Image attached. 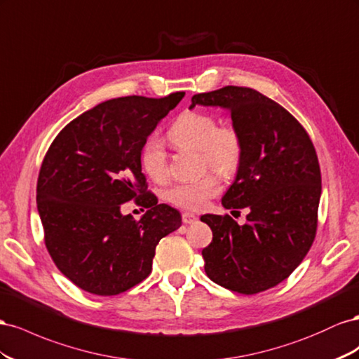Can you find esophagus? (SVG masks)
Masks as SVG:
<instances>
[{
    "instance_id": "esophagus-1",
    "label": "esophagus",
    "mask_w": 359,
    "mask_h": 359,
    "mask_svg": "<svg viewBox=\"0 0 359 359\" xmlns=\"http://www.w3.org/2000/svg\"><path fill=\"white\" fill-rule=\"evenodd\" d=\"M182 221L183 224H194L197 221V217L194 213H189V212H185L182 215Z\"/></svg>"
}]
</instances>
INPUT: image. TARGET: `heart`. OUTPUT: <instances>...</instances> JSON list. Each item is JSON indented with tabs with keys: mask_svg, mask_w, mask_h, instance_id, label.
Masks as SVG:
<instances>
[{
	"mask_svg": "<svg viewBox=\"0 0 359 359\" xmlns=\"http://www.w3.org/2000/svg\"><path fill=\"white\" fill-rule=\"evenodd\" d=\"M168 140L179 149L198 151L204 165L222 176H231L242 159L243 142L241 132L230 125L219 126L218 118L209 112H182L168 129ZM140 163L151 180H165L168 172L167 151L161 138L151 135L142 142ZM219 191L221 182L218 176L208 172L197 180L176 183L165 192V197L174 206L198 212L206 208L209 200L218 196Z\"/></svg>",
	"mask_w": 359,
	"mask_h": 359,
	"instance_id": "heart-1",
	"label": "heart"
}]
</instances>
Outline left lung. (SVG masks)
<instances>
[{
    "mask_svg": "<svg viewBox=\"0 0 359 359\" xmlns=\"http://www.w3.org/2000/svg\"><path fill=\"white\" fill-rule=\"evenodd\" d=\"M196 105L230 109L243 150L222 206L250 210L243 225L227 213L203 215L213 234L201 251L204 271L242 294L275 287L316 238L322 176L313 141L287 109L254 88L227 86L194 95L191 108Z\"/></svg>",
    "mask_w": 359,
    "mask_h": 359,
    "instance_id": "8db88e82",
    "label": "left lung"
}]
</instances>
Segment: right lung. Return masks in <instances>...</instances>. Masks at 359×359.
I'll use <instances>...</instances> for the list:
<instances>
[{
    "mask_svg": "<svg viewBox=\"0 0 359 359\" xmlns=\"http://www.w3.org/2000/svg\"><path fill=\"white\" fill-rule=\"evenodd\" d=\"M185 96H126L86 111L60 130L37 179L46 250L60 272L88 293L112 296L146 280L159 241L182 225L179 210L147 191L140 150ZM130 199L149 210L121 215Z\"/></svg>",
    "mask_w": 359,
    "mask_h": 359,
    "instance_id": "obj_1",
    "label": "right lung"
}]
</instances>
